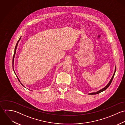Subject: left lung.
<instances>
[{
  "label": "left lung",
  "mask_w": 125,
  "mask_h": 125,
  "mask_svg": "<svg viewBox=\"0 0 125 125\" xmlns=\"http://www.w3.org/2000/svg\"><path fill=\"white\" fill-rule=\"evenodd\" d=\"M115 71H116V67H115V71L114 73V74H113V76H112V78H111V80L110 81V82H109V83L107 84V86H106V87H104V88H103V89H101V90H100L99 91H97V92H93V93H89V95L97 94H99V93H101V92H102L104 91V90H106V89H107V88L109 87V86L110 85V84H111V83H112V80H113V78H114V75H115Z\"/></svg>",
  "instance_id": "1"
}]
</instances>
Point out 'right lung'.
Returning a JSON list of instances; mask_svg holds the SVG:
<instances>
[{"label":"right lung","instance_id":"obj_1","mask_svg":"<svg viewBox=\"0 0 125 125\" xmlns=\"http://www.w3.org/2000/svg\"><path fill=\"white\" fill-rule=\"evenodd\" d=\"M21 37L20 38V39L18 40V42H17V44H16V46H15V51H14V55H13V60H12V64H13V62H14V56H15V52H16V48H17V45H18V42H19V40H20V39H21ZM13 66V65H12ZM13 70H14V69H13ZM14 73H15V72H14ZM15 74H16V73H15ZM17 78H18V80H19V82H20V81L19 80V78H18V77H17ZM21 83V82H20ZM21 84L22 85V84L21 83ZM23 86V85H22Z\"/></svg>","mask_w":125,"mask_h":125}]
</instances>
